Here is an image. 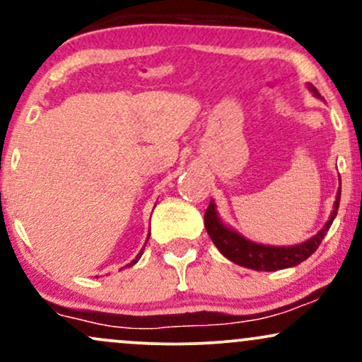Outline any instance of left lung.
Listing matches in <instances>:
<instances>
[{"label":"left lung","instance_id":"8db88e82","mask_svg":"<svg viewBox=\"0 0 362 362\" xmlns=\"http://www.w3.org/2000/svg\"><path fill=\"white\" fill-rule=\"evenodd\" d=\"M310 90L315 95H320L317 88L310 86ZM340 202V187L337 192V201L334 204L330 219H328L325 226L318 231L313 238L301 245H294V247H267V245L253 243L250 240L243 238L236 231L230 230L219 221L218 213H216V204L213 201L207 206L204 213V226L209 233L213 243L218 247V250L223 253L226 259H230L235 264L243 265V267L253 269V271H279V269L293 267V265L301 264L306 260L322 243L325 238L327 231L330 230L332 223H334L335 216H337Z\"/></svg>","mask_w":362,"mask_h":362}]
</instances>
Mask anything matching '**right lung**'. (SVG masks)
Returning a JSON list of instances; mask_svg holds the SVG:
<instances>
[{
	"label": "right lung",
	"instance_id": "1",
	"mask_svg": "<svg viewBox=\"0 0 362 362\" xmlns=\"http://www.w3.org/2000/svg\"><path fill=\"white\" fill-rule=\"evenodd\" d=\"M143 250H144V248H143ZM143 250H141V252L138 253V257H136V259H134V260H132V262H131V264H129V267H131V265H134V264H136V262H138V260L141 259V255H143ZM126 267H127V265H126Z\"/></svg>",
	"mask_w": 362,
	"mask_h": 362
}]
</instances>
